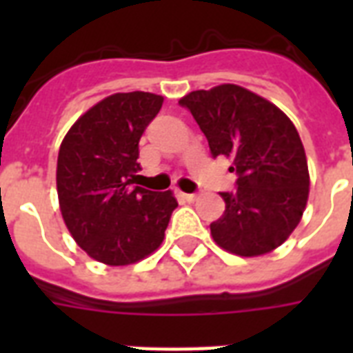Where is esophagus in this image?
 Returning <instances> with one entry per match:
<instances>
[{"label": "esophagus", "mask_w": 353, "mask_h": 353, "mask_svg": "<svg viewBox=\"0 0 353 353\" xmlns=\"http://www.w3.org/2000/svg\"><path fill=\"white\" fill-rule=\"evenodd\" d=\"M183 198L187 199V201H190V203H192V201H196V199H198V194H181Z\"/></svg>", "instance_id": "obj_1"}]
</instances>
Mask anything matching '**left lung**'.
<instances>
[{
    "mask_svg": "<svg viewBox=\"0 0 353 353\" xmlns=\"http://www.w3.org/2000/svg\"><path fill=\"white\" fill-rule=\"evenodd\" d=\"M209 141L212 157H231L236 190L220 192L225 212L210 223L221 249L260 256L295 231L310 194L306 152L282 110L234 84L192 91L179 101Z\"/></svg>",
    "mask_w": 353,
    "mask_h": 353,
    "instance_id": "1",
    "label": "left lung"
}]
</instances>
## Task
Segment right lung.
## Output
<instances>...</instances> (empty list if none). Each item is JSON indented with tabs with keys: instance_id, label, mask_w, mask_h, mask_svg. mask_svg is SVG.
I'll use <instances>...</instances> for the list:
<instances>
[{
	"instance_id": "right-lung-1",
	"label": "right lung",
	"mask_w": 353,
	"mask_h": 353,
	"mask_svg": "<svg viewBox=\"0 0 353 353\" xmlns=\"http://www.w3.org/2000/svg\"><path fill=\"white\" fill-rule=\"evenodd\" d=\"M163 106L144 91L115 93L88 110L63 137L57 188L74 241L97 262L128 265L161 245L177 207L170 190L133 187L139 141Z\"/></svg>"
}]
</instances>
